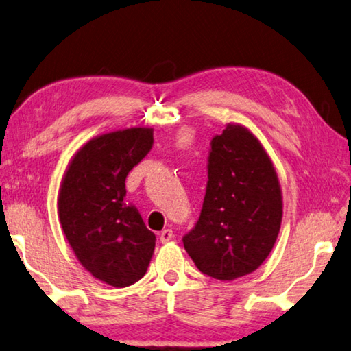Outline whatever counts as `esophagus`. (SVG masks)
Listing matches in <instances>:
<instances>
[{"mask_svg": "<svg viewBox=\"0 0 351 351\" xmlns=\"http://www.w3.org/2000/svg\"><path fill=\"white\" fill-rule=\"evenodd\" d=\"M159 239H160V242H162V243L170 242L171 239H173V231H171V230H164L162 232H160Z\"/></svg>", "mask_w": 351, "mask_h": 351, "instance_id": "1", "label": "esophagus"}]
</instances>
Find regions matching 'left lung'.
<instances>
[{"instance_id":"8db88e82","label":"left lung","mask_w":351,"mask_h":351,"mask_svg":"<svg viewBox=\"0 0 351 351\" xmlns=\"http://www.w3.org/2000/svg\"><path fill=\"white\" fill-rule=\"evenodd\" d=\"M208 180L202 214L182 242L199 271L232 281L254 271L274 248L281 186L263 143L239 123L210 142Z\"/></svg>"}]
</instances>
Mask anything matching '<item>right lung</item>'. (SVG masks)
Segmentation results:
<instances>
[{
	"label": "right lung",
	"mask_w": 351,
	"mask_h": 351,
	"mask_svg": "<svg viewBox=\"0 0 351 351\" xmlns=\"http://www.w3.org/2000/svg\"><path fill=\"white\" fill-rule=\"evenodd\" d=\"M153 147V128L97 136L70 159L58 195L59 221L81 265L97 280L126 287L147 274L156 236L125 202L126 176Z\"/></svg>",
	"instance_id": "add662e5"
}]
</instances>
